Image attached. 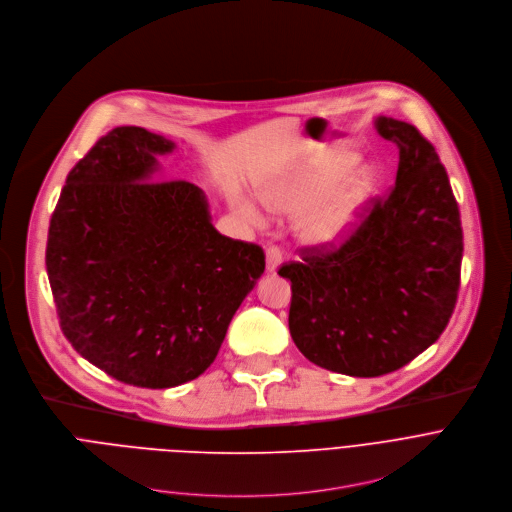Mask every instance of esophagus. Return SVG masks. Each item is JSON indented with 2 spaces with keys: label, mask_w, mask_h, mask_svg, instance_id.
Masks as SVG:
<instances>
[{
  "label": "esophagus",
  "mask_w": 512,
  "mask_h": 512,
  "mask_svg": "<svg viewBox=\"0 0 512 512\" xmlns=\"http://www.w3.org/2000/svg\"><path fill=\"white\" fill-rule=\"evenodd\" d=\"M282 262V252L278 246H268L266 248V270L268 272H276L278 266Z\"/></svg>",
  "instance_id": "esophagus-1"
}]
</instances>
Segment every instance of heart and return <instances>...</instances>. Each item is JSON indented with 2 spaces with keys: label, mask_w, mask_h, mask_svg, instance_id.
I'll return each mask as SVG.
<instances>
[{
  "label": "heart",
  "mask_w": 512,
  "mask_h": 512,
  "mask_svg": "<svg viewBox=\"0 0 512 512\" xmlns=\"http://www.w3.org/2000/svg\"><path fill=\"white\" fill-rule=\"evenodd\" d=\"M353 163L355 159L349 153L325 155L306 173L268 187L264 203L272 212L302 216L327 198L323 207L318 205L320 208L304 220L302 240L317 248L333 246L347 236L377 189V173L369 165L346 175ZM246 212L256 218L252 210Z\"/></svg>",
  "instance_id": "1"
}]
</instances>
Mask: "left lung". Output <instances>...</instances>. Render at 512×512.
<instances>
[{
	"label": "left lung",
	"instance_id": "1",
	"mask_svg": "<svg viewBox=\"0 0 512 512\" xmlns=\"http://www.w3.org/2000/svg\"><path fill=\"white\" fill-rule=\"evenodd\" d=\"M399 149L395 185L363 208L333 246L300 248L278 268L290 280L288 329L319 367L379 377L416 359L444 333L460 288L458 201L434 145L410 123L375 121Z\"/></svg>",
	"mask_w": 512,
	"mask_h": 512
}]
</instances>
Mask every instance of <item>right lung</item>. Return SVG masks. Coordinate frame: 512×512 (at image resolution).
I'll return each instance as SVG.
<instances>
[{"label":"right lung","mask_w":512,"mask_h":512,"mask_svg":"<svg viewBox=\"0 0 512 512\" xmlns=\"http://www.w3.org/2000/svg\"><path fill=\"white\" fill-rule=\"evenodd\" d=\"M173 143L117 127L72 167L46 270L68 343L121 383L165 389L206 371L264 272L258 244L222 236L203 191L149 181Z\"/></svg>","instance_id":"add662e5"}]
</instances>
